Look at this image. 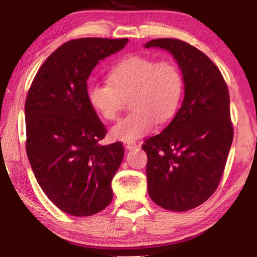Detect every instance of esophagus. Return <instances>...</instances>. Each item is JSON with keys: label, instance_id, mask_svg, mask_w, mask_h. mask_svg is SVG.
Listing matches in <instances>:
<instances>
[{"label": "esophagus", "instance_id": "esophagus-1", "mask_svg": "<svg viewBox=\"0 0 257 257\" xmlns=\"http://www.w3.org/2000/svg\"><path fill=\"white\" fill-rule=\"evenodd\" d=\"M123 146H124V148L128 150L137 148V144H136L135 141H127V143H123Z\"/></svg>", "mask_w": 257, "mask_h": 257}]
</instances>
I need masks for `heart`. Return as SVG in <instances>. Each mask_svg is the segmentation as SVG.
Listing matches in <instances>:
<instances>
[{
    "mask_svg": "<svg viewBox=\"0 0 257 257\" xmlns=\"http://www.w3.org/2000/svg\"><path fill=\"white\" fill-rule=\"evenodd\" d=\"M105 83L87 89L90 106L106 120H114L125 98L133 110L111 128V137L134 141L150 134L156 123H166L177 112L183 95V76L178 65L146 56H129L110 69Z\"/></svg>",
    "mask_w": 257,
    "mask_h": 257,
    "instance_id": "heart-1",
    "label": "heart"
}]
</instances>
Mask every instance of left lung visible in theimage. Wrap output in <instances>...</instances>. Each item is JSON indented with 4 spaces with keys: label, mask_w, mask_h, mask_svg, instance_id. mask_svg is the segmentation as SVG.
<instances>
[{
    "label": "left lung",
    "mask_w": 257,
    "mask_h": 257,
    "mask_svg": "<svg viewBox=\"0 0 257 257\" xmlns=\"http://www.w3.org/2000/svg\"><path fill=\"white\" fill-rule=\"evenodd\" d=\"M170 52L184 83L182 106L167 128L145 141L151 200L183 212L215 192L233 141L230 94L216 65L198 48L173 38L145 45Z\"/></svg>",
    "instance_id": "8db88e82"
}]
</instances>
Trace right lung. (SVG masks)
Masks as SVG:
<instances>
[{"label":"right lung","mask_w":257,"mask_h":257,"mask_svg":"<svg viewBox=\"0 0 257 257\" xmlns=\"http://www.w3.org/2000/svg\"><path fill=\"white\" fill-rule=\"evenodd\" d=\"M128 38L68 41L38 69L25 100L26 154L38 184L59 210L74 216L102 211L123 158L121 143L102 146L107 130L87 98L98 61Z\"/></svg>","instance_id":"obj_1"}]
</instances>
